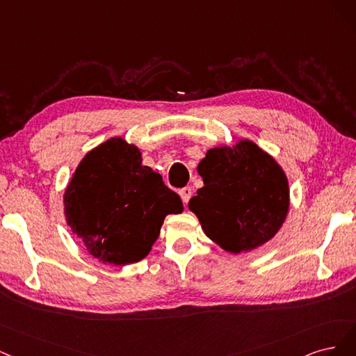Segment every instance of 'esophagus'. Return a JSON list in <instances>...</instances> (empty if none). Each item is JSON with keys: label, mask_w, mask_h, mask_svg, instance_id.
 Wrapping results in <instances>:
<instances>
[{"label": "esophagus", "mask_w": 356, "mask_h": 356, "mask_svg": "<svg viewBox=\"0 0 356 356\" xmlns=\"http://www.w3.org/2000/svg\"><path fill=\"white\" fill-rule=\"evenodd\" d=\"M180 197H181V201H183V204H188L189 202V200H191V197H192V188H183L181 191H180Z\"/></svg>", "instance_id": "34e87169"}]
</instances>
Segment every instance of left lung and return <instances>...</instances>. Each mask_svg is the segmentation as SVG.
<instances>
[{
  "mask_svg": "<svg viewBox=\"0 0 356 356\" xmlns=\"http://www.w3.org/2000/svg\"><path fill=\"white\" fill-rule=\"evenodd\" d=\"M204 186L189 201L205 235L226 251L265 244L289 211V181L275 159L254 145L210 149L198 164Z\"/></svg>",
  "mask_w": 356,
  "mask_h": 356,
  "instance_id": "1",
  "label": "left lung"
}]
</instances>
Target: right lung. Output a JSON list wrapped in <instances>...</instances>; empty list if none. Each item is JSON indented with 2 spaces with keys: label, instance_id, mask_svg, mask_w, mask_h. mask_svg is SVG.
Masks as SVG:
<instances>
[{
  "label": "right lung",
  "instance_id": "right-lung-1",
  "mask_svg": "<svg viewBox=\"0 0 356 356\" xmlns=\"http://www.w3.org/2000/svg\"><path fill=\"white\" fill-rule=\"evenodd\" d=\"M181 200L142 165L139 149L111 139L88 152L65 192L66 222L91 256L113 265L142 260Z\"/></svg>",
  "mask_w": 356,
  "mask_h": 356
}]
</instances>
